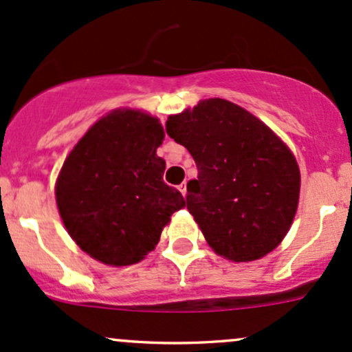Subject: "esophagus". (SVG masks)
Here are the masks:
<instances>
[{"mask_svg": "<svg viewBox=\"0 0 352 352\" xmlns=\"http://www.w3.org/2000/svg\"><path fill=\"white\" fill-rule=\"evenodd\" d=\"M177 190L181 191V195H183V196H186V195H188V188H186V183H181L179 186H177Z\"/></svg>", "mask_w": 352, "mask_h": 352, "instance_id": "1", "label": "esophagus"}]
</instances>
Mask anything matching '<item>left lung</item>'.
Wrapping results in <instances>:
<instances>
[{
  "label": "left lung",
  "mask_w": 352,
  "mask_h": 352,
  "mask_svg": "<svg viewBox=\"0 0 352 352\" xmlns=\"http://www.w3.org/2000/svg\"><path fill=\"white\" fill-rule=\"evenodd\" d=\"M166 132L196 162L186 205L213 252L253 262L275 250L300 195V169L289 146L258 117L218 97L169 116Z\"/></svg>",
  "instance_id": "8db88e82"
}]
</instances>
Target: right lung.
Listing matches in <instances>:
<instances>
[{"mask_svg": "<svg viewBox=\"0 0 352 352\" xmlns=\"http://www.w3.org/2000/svg\"><path fill=\"white\" fill-rule=\"evenodd\" d=\"M160 119L120 107L100 117L74 146L55 183L60 218L97 262L127 267L156 248L184 198L162 181Z\"/></svg>", "mask_w": 352, "mask_h": 352, "instance_id": "1", "label": "right lung"}]
</instances>
